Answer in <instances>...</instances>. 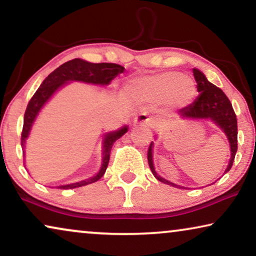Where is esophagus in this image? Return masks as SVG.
Listing matches in <instances>:
<instances>
[{
    "instance_id": "1",
    "label": "esophagus",
    "mask_w": 256,
    "mask_h": 256,
    "mask_svg": "<svg viewBox=\"0 0 256 256\" xmlns=\"http://www.w3.org/2000/svg\"><path fill=\"white\" fill-rule=\"evenodd\" d=\"M133 124H142V125H146V126H154L156 125V120L152 118L148 114L145 112H142L139 114H136L133 120Z\"/></svg>"
}]
</instances>
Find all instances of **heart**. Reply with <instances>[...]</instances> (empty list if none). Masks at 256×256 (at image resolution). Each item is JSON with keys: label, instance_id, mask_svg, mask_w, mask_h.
Instances as JSON below:
<instances>
[{"label": "heart", "instance_id": "heart-1", "mask_svg": "<svg viewBox=\"0 0 256 256\" xmlns=\"http://www.w3.org/2000/svg\"><path fill=\"white\" fill-rule=\"evenodd\" d=\"M126 92L142 102H166L172 108H183L196 96L197 87L192 78L178 72H164L132 80Z\"/></svg>", "mask_w": 256, "mask_h": 256}]
</instances>
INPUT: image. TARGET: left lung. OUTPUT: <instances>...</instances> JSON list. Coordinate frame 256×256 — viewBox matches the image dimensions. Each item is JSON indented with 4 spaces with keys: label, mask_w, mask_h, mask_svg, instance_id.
Returning a JSON list of instances; mask_svg holds the SVG:
<instances>
[{
    "label": "left lung",
    "mask_w": 256,
    "mask_h": 256,
    "mask_svg": "<svg viewBox=\"0 0 256 256\" xmlns=\"http://www.w3.org/2000/svg\"><path fill=\"white\" fill-rule=\"evenodd\" d=\"M192 73L197 82V92H200V95L194 100V103L180 110L176 116L181 118V120H211L216 126L225 133L230 144V150H231L228 164L224 172V174H226L232 168L238 150V125L234 110H233L232 104L224 92L220 88L212 84L205 76L203 72L197 70V68H194ZM153 148L154 142H152L148 147V152H147V160H148L150 172H153L154 178L158 181L174 186V188L186 189V186L175 184V183L168 181V180L164 178L162 176L158 174L153 162Z\"/></svg>",
    "instance_id": "1"
}]
</instances>
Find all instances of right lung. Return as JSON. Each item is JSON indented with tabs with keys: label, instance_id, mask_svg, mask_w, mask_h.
<instances>
[{
	"label": "right lung",
	"instance_id": "obj_1",
	"mask_svg": "<svg viewBox=\"0 0 256 256\" xmlns=\"http://www.w3.org/2000/svg\"><path fill=\"white\" fill-rule=\"evenodd\" d=\"M124 72V67L116 64H92L89 61H86L80 58L70 60L67 62L61 64L52 72L44 81L42 82L40 87L37 89L34 95L32 96L30 102L28 104L26 110L24 114V124L23 132H22V150H23V156H25V147H26V140L30 136L32 126L34 125V122L37 120V117L40 114L42 108L46 106V103L52 98L53 95L67 86L70 82H84V84H90L94 86H100V87H106L110 84V82L114 80L117 75L122 74ZM128 131V125H124L123 128H120L114 131L106 132L103 134L102 140V161H100V167L98 172L90 178L82 180V181L70 183V184L56 186L54 188L58 189H74L78 186H84L87 184L98 181L104 175L106 170L108 164L110 160V150L112 148L114 142L120 136H123ZM25 167V162H24Z\"/></svg>",
	"mask_w": 256,
	"mask_h": 256
}]
</instances>
